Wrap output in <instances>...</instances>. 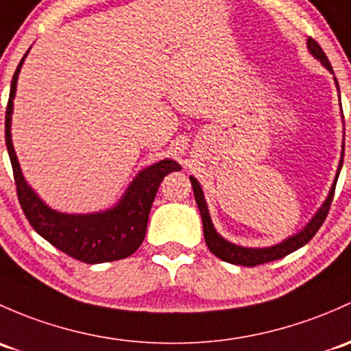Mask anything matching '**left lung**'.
Returning <instances> with one entry per match:
<instances>
[{
	"mask_svg": "<svg viewBox=\"0 0 351 351\" xmlns=\"http://www.w3.org/2000/svg\"><path fill=\"white\" fill-rule=\"evenodd\" d=\"M308 50L311 51L313 57L318 58V60L322 62L324 67H326L331 73H333V69H331V64H330V60H328L326 53H324L323 49L318 45V42H316V40L308 38ZM335 84H337V87H338L337 79H335ZM338 90H340V87H338ZM343 154H345V146H343V149H341V160H340V165H338L337 178H335L333 185H331L330 193H328L326 200H324L322 208L316 212V215L313 217V219L309 220V223L306 225V227L302 228L301 232H298L296 235H293V237H287L286 241L278 243V245L264 247V249H250V247L235 245V243L225 241L222 235L217 234L215 227H213V223H212V219H210L208 208H206V202H205L204 191H202L200 183H198L197 180L193 178V176H190L191 186H193L195 200H197L198 210H200V215H202V222H204V237H205L206 245H208L210 252L215 254L219 259L225 261V263H230V264H235V265H247V267H254V265H259V264L271 263V261L282 259V257H286L287 254L294 252V250H298L300 247L306 245V243H308L313 237H315L316 232L319 230V227L323 225L324 219H326L328 212H330L331 202H333L335 188H337L338 176H340V169H341V165H343Z\"/></svg>",
	"mask_w": 351,
	"mask_h": 351,
	"instance_id": "1",
	"label": "left lung"
}]
</instances>
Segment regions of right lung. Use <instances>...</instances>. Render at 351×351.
Here are the masks:
<instances>
[{
	"label": "right lung",
	"mask_w": 351,
	"mask_h": 351,
	"mask_svg": "<svg viewBox=\"0 0 351 351\" xmlns=\"http://www.w3.org/2000/svg\"><path fill=\"white\" fill-rule=\"evenodd\" d=\"M25 57L21 58L11 80L5 117L6 147H8L11 166H13L18 200H20L25 217L45 241L73 259L87 264L126 259L131 254H134L145 241L147 217H149L151 205L161 182L168 173L180 171L182 166L173 160H161L160 163L147 166L132 180L119 204L106 212L70 215V213H62L50 208L25 182L16 153H14L13 141H11L13 99L16 94L18 75H20Z\"/></svg>",
	"instance_id": "add662e5"
}]
</instances>
